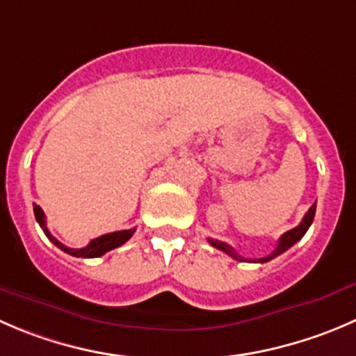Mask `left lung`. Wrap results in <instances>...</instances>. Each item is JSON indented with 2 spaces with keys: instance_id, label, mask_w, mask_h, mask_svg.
Returning a JSON list of instances; mask_svg holds the SVG:
<instances>
[{
  "instance_id": "8db88e82",
  "label": "left lung",
  "mask_w": 356,
  "mask_h": 356,
  "mask_svg": "<svg viewBox=\"0 0 356 356\" xmlns=\"http://www.w3.org/2000/svg\"><path fill=\"white\" fill-rule=\"evenodd\" d=\"M315 210H316V203H313L312 209H309L308 212H306V216L302 217L301 224H299V226H296L294 229H291V231H287V233L282 234V238H280V240H278L277 248H275V250L271 252L270 255H266V257H262V259H254V261H248V259H245V257H241V255H238L236 252L233 250V247H229V245L224 243V241L210 240V238H209V243L212 245V247L219 248V250L226 252V254L229 255V257L236 259V261H240V262L241 261H243V262H268V261H271V259L277 257V255L284 254L285 250H289V248H291L292 245L298 243V241L301 240L302 236H305L306 231L309 229V226H312V222H313V217H315Z\"/></svg>"
}]
</instances>
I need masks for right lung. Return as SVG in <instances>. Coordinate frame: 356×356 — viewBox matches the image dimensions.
I'll use <instances>...</instances> for the list:
<instances>
[{
  "label": "right lung",
  "instance_id": "1",
  "mask_svg": "<svg viewBox=\"0 0 356 356\" xmlns=\"http://www.w3.org/2000/svg\"><path fill=\"white\" fill-rule=\"evenodd\" d=\"M34 217H36L38 224H40L41 229H43L44 234L48 236V240H50L54 245H57V247L60 248V250H64L65 254L74 255V257H101V255H104L106 252L113 250V248H116V247H120V245L125 243V241L129 240L134 233H136V227H132V229L115 231V233H108V234H102V236H99V238H94L90 243L83 248H71V247H65L64 243H60L57 238L51 236L50 231H48V227H47L44 213H43V210L40 209V205H34Z\"/></svg>",
  "mask_w": 356,
  "mask_h": 356
}]
</instances>
